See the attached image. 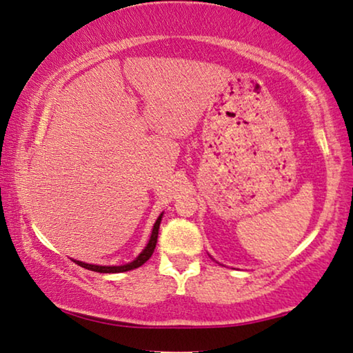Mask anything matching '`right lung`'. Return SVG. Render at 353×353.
Listing matches in <instances>:
<instances>
[{
    "label": "right lung",
    "instance_id": "1",
    "mask_svg": "<svg viewBox=\"0 0 353 353\" xmlns=\"http://www.w3.org/2000/svg\"><path fill=\"white\" fill-rule=\"evenodd\" d=\"M161 219H163V212L159 215V219L155 220L154 223V228H152V233H150V239L147 245L143 249V252L136 256L133 261L126 263V265H120V266H101V265H90V263H85V261H77L74 260L79 266L85 268V270H90L94 272H106V274H114V272H125V271H131V270H136V268L143 266L144 263L150 259L152 254H154L155 250V245H157V239H159V230H160V223H161Z\"/></svg>",
    "mask_w": 353,
    "mask_h": 353
}]
</instances>
